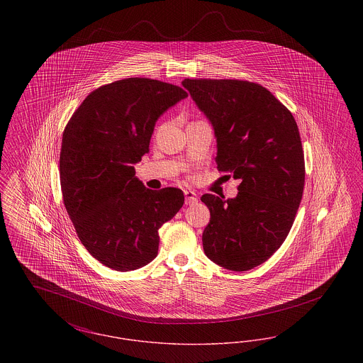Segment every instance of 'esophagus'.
<instances>
[{
	"mask_svg": "<svg viewBox=\"0 0 363 363\" xmlns=\"http://www.w3.org/2000/svg\"><path fill=\"white\" fill-rule=\"evenodd\" d=\"M185 193V203L186 204H196L197 201H199V197H197V194H196V191H193V190H185L184 191Z\"/></svg>",
	"mask_w": 363,
	"mask_h": 363,
	"instance_id": "1",
	"label": "esophagus"
}]
</instances>
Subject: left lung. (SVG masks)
Returning a JSON list of instances; mask_svg holds the SVG:
<instances>
[{"mask_svg": "<svg viewBox=\"0 0 363 363\" xmlns=\"http://www.w3.org/2000/svg\"><path fill=\"white\" fill-rule=\"evenodd\" d=\"M182 86L213 126L219 172L240 179L234 199L203 194L208 259L249 271L287 238L302 200L305 159L290 110L262 86L243 80L185 79Z\"/></svg>", "mask_w": 363, "mask_h": 363, "instance_id": "1", "label": "left lung"}]
</instances>
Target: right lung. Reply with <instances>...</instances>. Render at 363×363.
Returning a JSON list of instances; mask_svg holds the SVG:
<instances>
[{
	"mask_svg": "<svg viewBox=\"0 0 363 363\" xmlns=\"http://www.w3.org/2000/svg\"><path fill=\"white\" fill-rule=\"evenodd\" d=\"M186 96L159 80H118L92 91L62 133L64 206L89 255L111 269L133 271L155 259L159 228L184 206L181 189H147L135 164L150 151L157 118Z\"/></svg>",
	"mask_w": 363,
	"mask_h": 363,
	"instance_id": "right-lung-1",
	"label": "right lung"
}]
</instances>
